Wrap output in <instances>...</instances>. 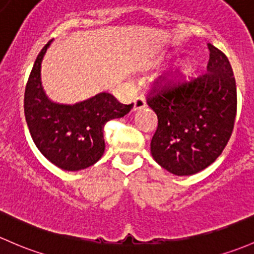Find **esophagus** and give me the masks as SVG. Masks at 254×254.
<instances>
[{"instance_id": "obj_1", "label": "esophagus", "mask_w": 254, "mask_h": 254, "mask_svg": "<svg viewBox=\"0 0 254 254\" xmlns=\"http://www.w3.org/2000/svg\"><path fill=\"white\" fill-rule=\"evenodd\" d=\"M145 108V100L143 96H138L133 101V111H138V110H142Z\"/></svg>"}]
</instances>
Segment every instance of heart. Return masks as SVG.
I'll use <instances>...</instances> for the list:
<instances>
[{
    "label": "heart",
    "mask_w": 254,
    "mask_h": 254,
    "mask_svg": "<svg viewBox=\"0 0 254 254\" xmlns=\"http://www.w3.org/2000/svg\"><path fill=\"white\" fill-rule=\"evenodd\" d=\"M167 60H169V56H163L159 60V64H164ZM190 69H192L190 62L188 61V60H181V61L177 62L175 68L170 72L167 80H169L170 84H177V83L181 82L182 79H185V78L190 74Z\"/></svg>",
    "instance_id": "heart-1"
}]
</instances>
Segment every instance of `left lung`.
<instances>
[{
    "instance_id": "1",
    "label": "left lung",
    "mask_w": 254,
    "mask_h": 254,
    "mask_svg": "<svg viewBox=\"0 0 254 254\" xmlns=\"http://www.w3.org/2000/svg\"><path fill=\"white\" fill-rule=\"evenodd\" d=\"M205 74L179 87L153 91L148 105L158 116L150 143L154 160L177 176L202 171L231 137L237 109L236 82L224 52L208 44Z\"/></svg>"
}]
</instances>
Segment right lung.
Wrapping results in <instances>:
<instances>
[{
    "label": "right lung",
    "mask_w": 254,
    "mask_h": 254,
    "mask_svg": "<svg viewBox=\"0 0 254 254\" xmlns=\"http://www.w3.org/2000/svg\"><path fill=\"white\" fill-rule=\"evenodd\" d=\"M52 41L38 55L28 79L25 120L34 143L49 161L66 171H79L103 156L106 122L124 117L133 104L124 105L106 91L75 104L52 101L41 83V64Z\"/></svg>",
    "instance_id": "right-lung-1"
}]
</instances>
